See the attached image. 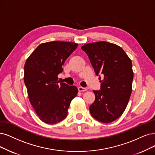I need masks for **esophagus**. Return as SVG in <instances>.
<instances>
[{
    "label": "esophagus",
    "mask_w": 155,
    "mask_h": 155,
    "mask_svg": "<svg viewBox=\"0 0 155 155\" xmlns=\"http://www.w3.org/2000/svg\"><path fill=\"white\" fill-rule=\"evenodd\" d=\"M78 91H80V92H84V91H87V89L85 87H79L78 88Z\"/></svg>",
    "instance_id": "34e87169"
}]
</instances>
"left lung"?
<instances>
[{"mask_svg":"<svg viewBox=\"0 0 155 155\" xmlns=\"http://www.w3.org/2000/svg\"><path fill=\"white\" fill-rule=\"evenodd\" d=\"M81 48L88 55L96 75L104 76L100 90L93 91L95 100L89 107L90 113L97 121L111 123L127 107L132 90V63L121 47L111 43H87Z\"/></svg>","mask_w":155,"mask_h":155,"instance_id":"obj_1","label":"left lung"}]
</instances>
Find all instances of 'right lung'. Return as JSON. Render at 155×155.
Here are the masks:
<instances>
[{"label": "right lung", "mask_w": 155, "mask_h": 155, "mask_svg": "<svg viewBox=\"0 0 155 155\" xmlns=\"http://www.w3.org/2000/svg\"><path fill=\"white\" fill-rule=\"evenodd\" d=\"M78 47L73 42L50 41L40 44L27 59L24 82L28 99L41 121L55 124L64 119L76 86L59 83L58 74L65 61Z\"/></svg>", "instance_id": "1"}]
</instances>
